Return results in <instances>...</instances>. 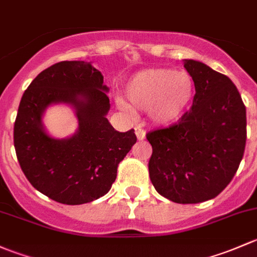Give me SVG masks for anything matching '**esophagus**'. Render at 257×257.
<instances>
[{"mask_svg": "<svg viewBox=\"0 0 257 257\" xmlns=\"http://www.w3.org/2000/svg\"><path fill=\"white\" fill-rule=\"evenodd\" d=\"M135 134H136L137 140H139V141H142V140L146 137V131H145L142 127H140V126H137V127L135 128Z\"/></svg>", "mask_w": 257, "mask_h": 257, "instance_id": "34e87169", "label": "esophagus"}]
</instances>
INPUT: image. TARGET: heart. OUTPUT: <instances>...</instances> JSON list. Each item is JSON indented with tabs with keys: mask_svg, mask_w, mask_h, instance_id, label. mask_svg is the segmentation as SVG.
Masks as SVG:
<instances>
[{
	"mask_svg": "<svg viewBox=\"0 0 257 257\" xmlns=\"http://www.w3.org/2000/svg\"><path fill=\"white\" fill-rule=\"evenodd\" d=\"M197 86L184 70L148 69L135 74L126 84L125 109L146 111L152 122L172 125L183 117L194 101Z\"/></svg>",
	"mask_w": 257,
	"mask_h": 257,
	"instance_id": "b5f03b06",
	"label": "heart"
}]
</instances>
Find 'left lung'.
<instances>
[{"label": "left lung", "instance_id": "left-lung-1", "mask_svg": "<svg viewBox=\"0 0 257 257\" xmlns=\"http://www.w3.org/2000/svg\"><path fill=\"white\" fill-rule=\"evenodd\" d=\"M184 68L197 86L194 101L178 122L146 135L148 171L161 195L195 204L220 194L236 173L246 144V107L226 75L192 59Z\"/></svg>", "mask_w": 257, "mask_h": 257}]
</instances>
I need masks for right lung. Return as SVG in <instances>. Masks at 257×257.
Segmentation results:
<instances>
[{"label": "right lung", "instance_id": "obj_1", "mask_svg": "<svg viewBox=\"0 0 257 257\" xmlns=\"http://www.w3.org/2000/svg\"><path fill=\"white\" fill-rule=\"evenodd\" d=\"M107 90L91 63L74 60L39 73L21 99L13 128L17 160L32 186L55 202L79 205L106 194L136 144L134 130L116 131L106 118ZM59 102L71 104L78 117L69 139H53L41 123L46 107Z\"/></svg>", "mask_w": 257, "mask_h": 257}]
</instances>
